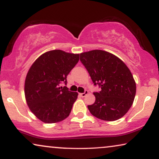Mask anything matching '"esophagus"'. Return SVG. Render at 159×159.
Returning <instances> with one entry per match:
<instances>
[{"instance_id":"obj_1","label":"esophagus","mask_w":159,"mask_h":159,"mask_svg":"<svg viewBox=\"0 0 159 159\" xmlns=\"http://www.w3.org/2000/svg\"><path fill=\"white\" fill-rule=\"evenodd\" d=\"M88 94V90H84V93H80V95L81 97H82V98H84V97H85Z\"/></svg>"}]
</instances>
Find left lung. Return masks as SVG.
Wrapping results in <instances>:
<instances>
[{
  "mask_svg": "<svg viewBox=\"0 0 159 159\" xmlns=\"http://www.w3.org/2000/svg\"><path fill=\"white\" fill-rule=\"evenodd\" d=\"M80 56L94 85L101 88L93 93L95 101L88 106L90 112L104 121L121 118L132 106L136 93V84L129 68L120 58L101 50Z\"/></svg>",
  "mask_w": 159,
  "mask_h": 159,
  "instance_id": "left-lung-1",
  "label": "left lung"
}]
</instances>
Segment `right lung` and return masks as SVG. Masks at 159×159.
<instances>
[{
  "label": "right lung",
  "mask_w": 159,
  "mask_h": 159,
  "mask_svg": "<svg viewBox=\"0 0 159 159\" xmlns=\"http://www.w3.org/2000/svg\"><path fill=\"white\" fill-rule=\"evenodd\" d=\"M80 59V54L53 50L43 53L30 67L25 94L31 111L45 123L64 120L70 114L78 93L69 91L66 77Z\"/></svg>",
  "instance_id": "right-lung-1"
}]
</instances>
